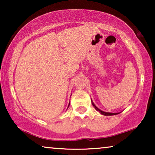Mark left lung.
Masks as SVG:
<instances>
[{
    "instance_id": "8db88e82",
    "label": "left lung",
    "mask_w": 155,
    "mask_h": 155,
    "mask_svg": "<svg viewBox=\"0 0 155 155\" xmlns=\"http://www.w3.org/2000/svg\"><path fill=\"white\" fill-rule=\"evenodd\" d=\"M92 104L93 107L95 108V109H96L97 111H98L99 113L102 114V115H104V116H113V115H116V114H118V113H109V112H104V111H101V110H100L99 109H98V108H97L96 106L94 105V104L93 103L92 101Z\"/></svg>"
}]
</instances>
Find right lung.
Masks as SVG:
<instances>
[{"label":"right lung","mask_w":155,"mask_h":155,"mask_svg":"<svg viewBox=\"0 0 155 155\" xmlns=\"http://www.w3.org/2000/svg\"><path fill=\"white\" fill-rule=\"evenodd\" d=\"M69 105H70V104H69ZM69 105H68V107H69Z\"/></svg>","instance_id":"right-lung-1"}]
</instances>
